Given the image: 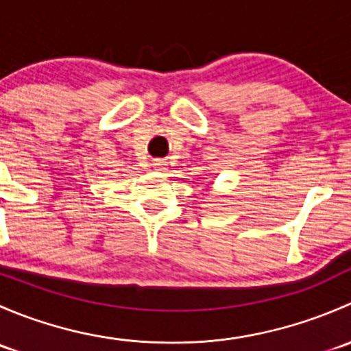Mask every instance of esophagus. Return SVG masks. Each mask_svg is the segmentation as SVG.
<instances>
[{"mask_svg": "<svg viewBox=\"0 0 351 351\" xmlns=\"http://www.w3.org/2000/svg\"><path fill=\"white\" fill-rule=\"evenodd\" d=\"M153 166H154L156 169H165L166 161H165V159H154V161H153Z\"/></svg>", "mask_w": 351, "mask_h": 351, "instance_id": "esophagus-1", "label": "esophagus"}]
</instances>
